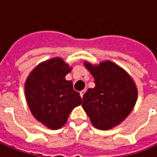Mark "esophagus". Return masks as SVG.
Here are the masks:
<instances>
[{
	"instance_id": "34e87169",
	"label": "esophagus",
	"mask_w": 157,
	"mask_h": 157,
	"mask_svg": "<svg viewBox=\"0 0 157 157\" xmlns=\"http://www.w3.org/2000/svg\"><path fill=\"white\" fill-rule=\"evenodd\" d=\"M85 92H86L85 90H83V91H81V92H80V96H81V98H83V96H84Z\"/></svg>"
}]
</instances>
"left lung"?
<instances>
[{
  "instance_id": "1",
  "label": "left lung",
  "mask_w": 157,
  "mask_h": 157,
  "mask_svg": "<svg viewBox=\"0 0 157 157\" xmlns=\"http://www.w3.org/2000/svg\"><path fill=\"white\" fill-rule=\"evenodd\" d=\"M84 66L95 79V87L88 88L82 107L93 126L108 130L120 125L132 112L138 99V88L129 73L116 63L104 61Z\"/></svg>"
}]
</instances>
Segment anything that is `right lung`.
<instances>
[{"label":"right lung","instance_id":"1","mask_svg":"<svg viewBox=\"0 0 157 157\" xmlns=\"http://www.w3.org/2000/svg\"><path fill=\"white\" fill-rule=\"evenodd\" d=\"M72 68L54 57L36 65L25 81V96L33 114L43 125L58 129L67 122L71 112L81 105V97L65 77Z\"/></svg>","mask_w":157,"mask_h":157}]
</instances>
